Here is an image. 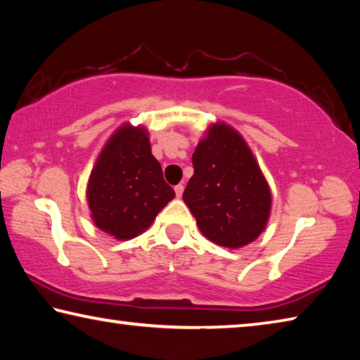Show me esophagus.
<instances>
[{"mask_svg":"<svg viewBox=\"0 0 360 360\" xmlns=\"http://www.w3.org/2000/svg\"><path fill=\"white\" fill-rule=\"evenodd\" d=\"M174 192H176V197L181 198V197H182V192H184V184L174 186Z\"/></svg>","mask_w":360,"mask_h":360,"instance_id":"1","label":"esophagus"}]
</instances>
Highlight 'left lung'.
I'll return each mask as SVG.
<instances>
[{"instance_id": "1", "label": "left lung", "mask_w": 360, "mask_h": 360, "mask_svg": "<svg viewBox=\"0 0 360 360\" xmlns=\"http://www.w3.org/2000/svg\"><path fill=\"white\" fill-rule=\"evenodd\" d=\"M182 198L206 238L236 249L264 231L271 192L245 139L227 124L211 125L192 155Z\"/></svg>"}]
</instances>
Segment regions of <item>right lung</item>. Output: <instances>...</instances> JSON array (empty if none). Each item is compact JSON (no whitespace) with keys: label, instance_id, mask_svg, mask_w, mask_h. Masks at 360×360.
<instances>
[{"label":"right lung","instance_id":"right-lung-1","mask_svg":"<svg viewBox=\"0 0 360 360\" xmlns=\"http://www.w3.org/2000/svg\"><path fill=\"white\" fill-rule=\"evenodd\" d=\"M174 198L152 155L148 131L129 124L109 138L90 174L89 208L96 227L117 240L135 238Z\"/></svg>","mask_w":360,"mask_h":360}]
</instances>
